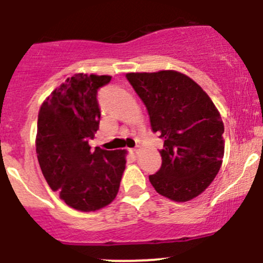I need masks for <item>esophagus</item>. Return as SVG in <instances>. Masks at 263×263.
<instances>
[{"instance_id": "obj_1", "label": "esophagus", "mask_w": 263, "mask_h": 263, "mask_svg": "<svg viewBox=\"0 0 263 263\" xmlns=\"http://www.w3.org/2000/svg\"><path fill=\"white\" fill-rule=\"evenodd\" d=\"M130 153L133 156H135L138 153V148H133V149H130Z\"/></svg>"}]
</instances>
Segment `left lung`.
Wrapping results in <instances>:
<instances>
[{
  "label": "left lung",
  "mask_w": 263,
  "mask_h": 263,
  "mask_svg": "<svg viewBox=\"0 0 263 263\" xmlns=\"http://www.w3.org/2000/svg\"><path fill=\"white\" fill-rule=\"evenodd\" d=\"M145 105L152 130L163 139L162 165L149 175L161 196L186 202L215 179L223 157V124L214 102L194 80L174 70L129 72Z\"/></svg>",
  "instance_id": "8db88e82"
}]
</instances>
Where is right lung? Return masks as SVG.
Listing matches in <instances>:
<instances>
[{"label": "right lung", "instance_id": "add662e5", "mask_svg": "<svg viewBox=\"0 0 263 263\" xmlns=\"http://www.w3.org/2000/svg\"><path fill=\"white\" fill-rule=\"evenodd\" d=\"M108 75L75 74L41 106L37 123L38 162L60 198L79 211H96L115 199L125 170V151L90 149L100 128L97 92Z\"/></svg>", "mask_w": 263, "mask_h": 263}]
</instances>
